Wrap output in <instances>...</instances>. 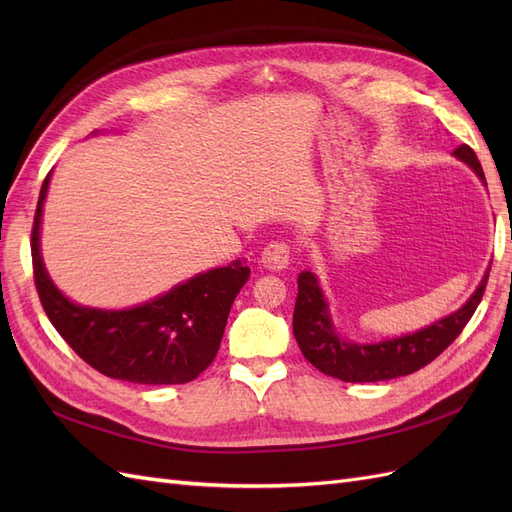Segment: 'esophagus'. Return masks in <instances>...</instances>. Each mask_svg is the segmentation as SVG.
<instances>
[{"mask_svg": "<svg viewBox=\"0 0 512 512\" xmlns=\"http://www.w3.org/2000/svg\"><path fill=\"white\" fill-rule=\"evenodd\" d=\"M262 265L273 271H282L290 265V245L284 241H271L262 250Z\"/></svg>", "mask_w": 512, "mask_h": 512, "instance_id": "1", "label": "esophagus"}]
</instances>
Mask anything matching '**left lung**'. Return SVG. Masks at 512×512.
<instances>
[{"instance_id": "left-lung-1", "label": "left lung", "mask_w": 512, "mask_h": 512, "mask_svg": "<svg viewBox=\"0 0 512 512\" xmlns=\"http://www.w3.org/2000/svg\"><path fill=\"white\" fill-rule=\"evenodd\" d=\"M455 156L485 181L483 166L472 147L459 145ZM487 280L489 269L466 305L459 307L455 314L433 322L431 327L378 344H350L333 329L329 307L316 275L303 271L297 280L299 294L294 303L292 333L305 359L331 378L344 382H380L408 376L431 363L455 342L483 299Z\"/></svg>"}]
</instances>
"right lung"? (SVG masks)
<instances>
[{"mask_svg":"<svg viewBox=\"0 0 512 512\" xmlns=\"http://www.w3.org/2000/svg\"><path fill=\"white\" fill-rule=\"evenodd\" d=\"M46 175L32 228L34 280L46 316L66 344L100 374L134 384H185L218 354L232 301L250 277L241 260L198 273L162 297L121 312L68 301L46 273L40 256Z\"/></svg>","mask_w":512,"mask_h":512,"instance_id":"add662e5","label":"right lung"}]
</instances>
